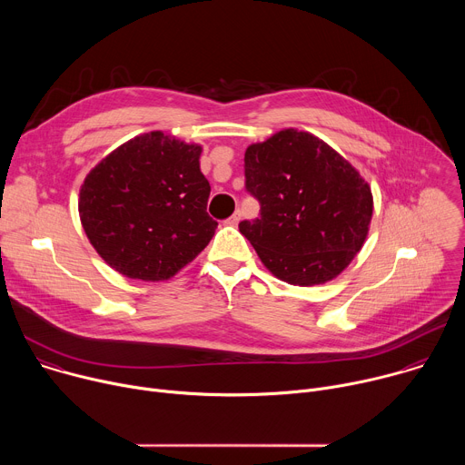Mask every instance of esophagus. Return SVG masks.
<instances>
[{
    "mask_svg": "<svg viewBox=\"0 0 465 465\" xmlns=\"http://www.w3.org/2000/svg\"><path fill=\"white\" fill-rule=\"evenodd\" d=\"M239 221H241V212L237 210L230 219H226V224H230V226H237V224H239Z\"/></svg>",
    "mask_w": 465,
    "mask_h": 465,
    "instance_id": "34e87169",
    "label": "esophagus"
}]
</instances>
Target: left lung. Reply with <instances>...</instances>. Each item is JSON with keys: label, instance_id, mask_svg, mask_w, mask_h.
Returning a JSON list of instances; mask_svg holds the SVG:
<instances>
[{"label": "left lung", "instance_id": "obj_1", "mask_svg": "<svg viewBox=\"0 0 465 465\" xmlns=\"http://www.w3.org/2000/svg\"><path fill=\"white\" fill-rule=\"evenodd\" d=\"M244 185L259 217L239 223L278 280L311 287L337 278L362 248L371 189L337 151L309 132L280 130L244 153Z\"/></svg>", "mask_w": 465, "mask_h": 465}]
</instances>
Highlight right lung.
I'll use <instances>...</instances> for the list:
<instances>
[{
	"label": "right lung",
	"mask_w": 465,
	"mask_h": 465,
	"mask_svg": "<svg viewBox=\"0 0 465 465\" xmlns=\"http://www.w3.org/2000/svg\"><path fill=\"white\" fill-rule=\"evenodd\" d=\"M201 153L156 130L117 147L84 178L81 223L114 271L163 282L208 246L217 221L206 212L212 187Z\"/></svg>",
	"instance_id": "add662e5"
}]
</instances>
